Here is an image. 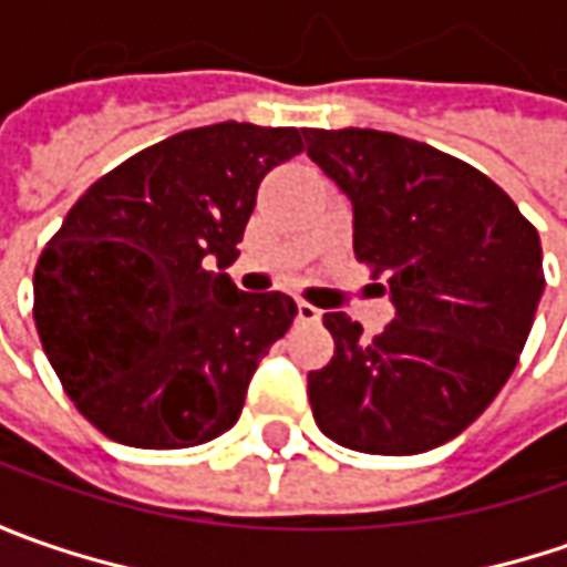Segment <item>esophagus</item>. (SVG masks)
<instances>
[{
	"instance_id": "1",
	"label": "esophagus",
	"mask_w": 567,
	"mask_h": 567,
	"mask_svg": "<svg viewBox=\"0 0 567 567\" xmlns=\"http://www.w3.org/2000/svg\"><path fill=\"white\" fill-rule=\"evenodd\" d=\"M296 321H302V324H318V321H321V309H316L312 302H296Z\"/></svg>"
}]
</instances>
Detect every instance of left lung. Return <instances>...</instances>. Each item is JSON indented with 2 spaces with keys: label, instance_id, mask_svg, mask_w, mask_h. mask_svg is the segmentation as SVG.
<instances>
[{
  "label": "left lung",
  "instance_id": "left-lung-1",
  "mask_svg": "<svg viewBox=\"0 0 567 567\" xmlns=\"http://www.w3.org/2000/svg\"><path fill=\"white\" fill-rule=\"evenodd\" d=\"M353 202V251L398 309L379 338L328 312L334 357L309 372L318 429L365 454L461 435L502 391L546 287L539 233L508 192L439 147L375 128H302Z\"/></svg>",
  "mask_w": 567,
  "mask_h": 567
}]
</instances>
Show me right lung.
Wrapping results in <instances>:
<instances>
[{"instance_id": "1", "label": "right lung", "mask_w": 567, "mask_h": 567, "mask_svg": "<svg viewBox=\"0 0 567 567\" xmlns=\"http://www.w3.org/2000/svg\"><path fill=\"white\" fill-rule=\"evenodd\" d=\"M302 147L299 128L251 122L179 132L100 176L40 251L43 353L106 439L192 447L239 420L296 302L243 293L224 268L239 255L258 183Z\"/></svg>"}]
</instances>
